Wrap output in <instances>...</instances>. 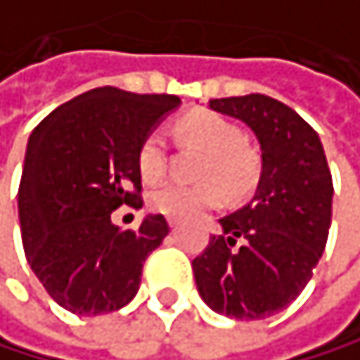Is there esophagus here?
<instances>
[{"label":"esophagus","mask_w":360,"mask_h":360,"mask_svg":"<svg viewBox=\"0 0 360 360\" xmlns=\"http://www.w3.org/2000/svg\"><path fill=\"white\" fill-rule=\"evenodd\" d=\"M168 226H170V228L174 230V228L179 226V221H176V219H168Z\"/></svg>","instance_id":"34e87169"}]
</instances>
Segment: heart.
<instances>
[{
	"label": "heart",
	"mask_w": 360,
	"mask_h": 360,
	"mask_svg": "<svg viewBox=\"0 0 360 360\" xmlns=\"http://www.w3.org/2000/svg\"><path fill=\"white\" fill-rule=\"evenodd\" d=\"M176 132L181 139L207 150L199 176L207 181L184 186L165 184L148 195L150 210L170 217L188 219L224 201V186L232 195H243L259 176V157L243 143V132L230 119L217 112L197 110L179 119ZM136 172L146 184H157L168 170V143L159 130H150L136 148Z\"/></svg>",
	"instance_id": "heart-1"
}]
</instances>
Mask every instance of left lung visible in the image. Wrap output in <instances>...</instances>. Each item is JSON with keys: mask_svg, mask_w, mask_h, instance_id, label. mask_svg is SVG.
I'll use <instances>...</instances> for the list:
<instances>
[{"mask_svg": "<svg viewBox=\"0 0 360 360\" xmlns=\"http://www.w3.org/2000/svg\"><path fill=\"white\" fill-rule=\"evenodd\" d=\"M261 143L250 203L219 219L221 234L192 261L201 299L214 312L259 321L288 307L312 278L332 224V174L314 128L265 95L210 99Z\"/></svg>", "mask_w": 360, "mask_h": 360, "instance_id": "1", "label": "left lung"}]
</instances>
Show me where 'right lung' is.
Instances as JSON below:
<instances>
[{"label": "right lung", "instance_id": "1", "mask_svg": "<svg viewBox=\"0 0 360 360\" xmlns=\"http://www.w3.org/2000/svg\"><path fill=\"white\" fill-rule=\"evenodd\" d=\"M179 103L103 86L32 130L17 195L21 243L34 276L68 312L97 316L128 305L148 255L170 232L163 214H148L139 230H119L110 217L143 205L136 148Z\"/></svg>", "mask_w": 360, "mask_h": 360}]
</instances>
